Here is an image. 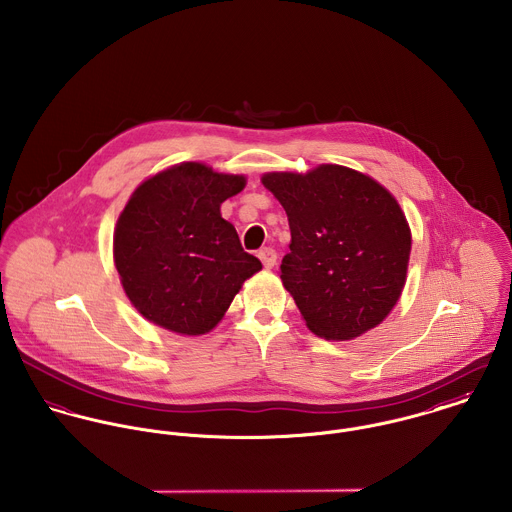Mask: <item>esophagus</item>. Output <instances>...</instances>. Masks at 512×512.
<instances>
[{
    "instance_id": "esophagus-1",
    "label": "esophagus",
    "mask_w": 512,
    "mask_h": 512,
    "mask_svg": "<svg viewBox=\"0 0 512 512\" xmlns=\"http://www.w3.org/2000/svg\"><path fill=\"white\" fill-rule=\"evenodd\" d=\"M258 258L262 260V264H264V268H274L276 266V260H278V256H276V250L274 248H262L260 252H258Z\"/></svg>"
}]
</instances>
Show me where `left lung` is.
I'll return each mask as SVG.
<instances>
[{"mask_svg":"<svg viewBox=\"0 0 512 512\" xmlns=\"http://www.w3.org/2000/svg\"><path fill=\"white\" fill-rule=\"evenodd\" d=\"M292 232L280 278L307 327L349 341L376 327L396 305L412 236L396 199L374 179L341 165L268 173Z\"/></svg>","mask_w":512,"mask_h":512,"instance_id":"left-lung-1","label":"left lung"}]
</instances>
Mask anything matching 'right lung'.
<instances>
[{
  "instance_id": "1",
  "label": "right lung",
  "mask_w": 512,
  "mask_h": 512,
  "mask_svg": "<svg viewBox=\"0 0 512 512\" xmlns=\"http://www.w3.org/2000/svg\"><path fill=\"white\" fill-rule=\"evenodd\" d=\"M244 181L181 163L134 191L114 232V262L130 301L155 325L181 335L211 331L262 268L220 217Z\"/></svg>"
}]
</instances>
